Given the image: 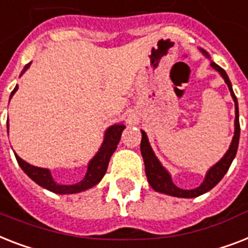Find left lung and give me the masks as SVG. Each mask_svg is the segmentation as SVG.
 <instances>
[{
    "label": "left lung",
    "instance_id": "1",
    "mask_svg": "<svg viewBox=\"0 0 248 248\" xmlns=\"http://www.w3.org/2000/svg\"><path fill=\"white\" fill-rule=\"evenodd\" d=\"M201 52L205 55L206 57H209L210 55L206 52L205 49L199 48ZM210 65L213 66L215 70L219 73V74L223 77L224 82L227 83L228 88L231 91V96L234 101V108H235V119H234V136H233V140H232V143L228 148V151L225 152V155L219 160V161L213 165L207 170V173L205 175V179L201 184H200L197 188H193V189H182V188L177 187L175 184L173 183V179H171V175L168 170L162 166V164L160 162L157 157H156L155 152L152 150L151 144L148 142V137L146 134L144 130H140L142 133V140H140V154H142V157H143L144 161V170H146V177H147L148 183L151 186L156 192L158 193H164V195L168 196H174V197H180V199H193V197H197V196H201L206 192H209L210 189H213L215 186H217L219 182L221 180V178L224 177L225 173L229 169L232 161L234 160L235 154H237V148H238L239 143V115H238V102H237V97H235L234 92H233V88H232V83L228 78L227 73H225L224 69H221L219 65H217L214 61L210 62Z\"/></svg>",
    "mask_w": 248,
    "mask_h": 248
}]
</instances>
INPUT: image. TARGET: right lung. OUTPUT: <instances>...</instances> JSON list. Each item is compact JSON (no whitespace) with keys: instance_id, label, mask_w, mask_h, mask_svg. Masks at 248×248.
Returning <instances> with one entry per match:
<instances>
[{"instance_id":"add662e5","label":"right lung","mask_w":248,"mask_h":248,"mask_svg":"<svg viewBox=\"0 0 248 248\" xmlns=\"http://www.w3.org/2000/svg\"><path fill=\"white\" fill-rule=\"evenodd\" d=\"M31 66V62L24 66L21 75L28 70V68ZM17 91V86L14 88V91L10 94V98L15 94ZM125 125L123 123H118L114 125L108 126V129L105 130L104 142L101 144L100 150L97 151V154L92 157L88 166H87V173L80 182L75 184H60L57 183L56 180L53 179L52 174L49 171V169L46 168H38V166L31 165L27 161H24L23 158L15 154V157L17 160V164L20 165L21 169L24 170V173L27 174L28 177L31 180H34L35 183L41 186V187L48 189V191L53 192V193H59V195H73V193H79V192L87 191L90 188L94 187L96 184L101 182V179L104 178L106 170H108V161L110 157L115 152L116 147H118L119 140L122 137L123 130H124ZM7 132H9V120H7Z\"/></svg>"}]
</instances>
